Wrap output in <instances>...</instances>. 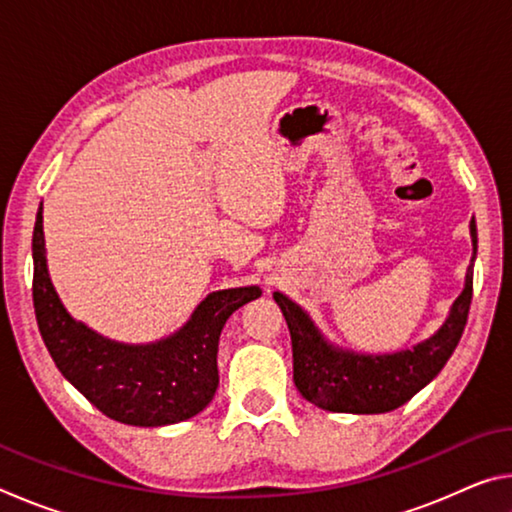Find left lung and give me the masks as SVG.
Wrapping results in <instances>:
<instances>
[{"mask_svg": "<svg viewBox=\"0 0 512 512\" xmlns=\"http://www.w3.org/2000/svg\"><path fill=\"white\" fill-rule=\"evenodd\" d=\"M476 255V223L470 221ZM474 255L467 266L465 287L436 334L393 354H359L334 348L318 332L307 311L284 293H273L287 318L293 345V381L307 402L334 413H388L411 400L445 368L470 314Z\"/></svg>", "mask_w": 512, "mask_h": 512, "instance_id": "left-lung-1", "label": "left lung"}]
</instances>
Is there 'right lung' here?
I'll return each instance as SVG.
<instances>
[{
	"label": "right lung",
	"instance_id": "add662e5",
	"mask_svg": "<svg viewBox=\"0 0 512 512\" xmlns=\"http://www.w3.org/2000/svg\"><path fill=\"white\" fill-rule=\"evenodd\" d=\"M262 296L259 287L207 296L176 334L128 345L76 323L49 280L42 205L33 228V307L51 359L74 388L108 418L133 427H164L194 418L219 386V336L232 311Z\"/></svg>",
	"mask_w": 512,
	"mask_h": 512
}]
</instances>
